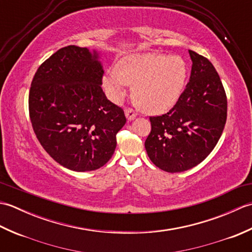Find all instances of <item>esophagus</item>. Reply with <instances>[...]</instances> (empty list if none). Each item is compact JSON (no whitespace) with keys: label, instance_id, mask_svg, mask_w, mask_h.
<instances>
[{"label":"esophagus","instance_id":"obj_1","mask_svg":"<svg viewBox=\"0 0 252 252\" xmlns=\"http://www.w3.org/2000/svg\"><path fill=\"white\" fill-rule=\"evenodd\" d=\"M125 112H126V119L129 120V121L133 120V119H134V118L137 116L136 112H135L134 110H133L132 108H126V109L125 110Z\"/></svg>","mask_w":252,"mask_h":252}]
</instances>
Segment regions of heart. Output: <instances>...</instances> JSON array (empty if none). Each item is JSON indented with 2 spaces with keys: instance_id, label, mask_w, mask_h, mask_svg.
I'll use <instances>...</instances> for the list:
<instances>
[{
  "instance_id": "heart-1",
  "label": "heart",
  "mask_w": 252,
  "mask_h": 252,
  "mask_svg": "<svg viewBox=\"0 0 252 252\" xmlns=\"http://www.w3.org/2000/svg\"><path fill=\"white\" fill-rule=\"evenodd\" d=\"M118 68L107 69L103 85L109 98L120 101L130 84L142 108L161 114L175 105L183 92L187 66L180 56L159 53L130 54L118 62Z\"/></svg>"
}]
</instances>
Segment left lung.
Listing matches in <instances>:
<instances>
[{"mask_svg": "<svg viewBox=\"0 0 252 252\" xmlns=\"http://www.w3.org/2000/svg\"><path fill=\"white\" fill-rule=\"evenodd\" d=\"M189 82L172 109L151 117L145 148L152 162L170 173L194 168L220 140L226 122L227 99L221 79L206 57L189 51Z\"/></svg>", "mask_w": 252, "mask_h": 252, "instance_id": "obj_1", "label": "left lung"}]
</instances>
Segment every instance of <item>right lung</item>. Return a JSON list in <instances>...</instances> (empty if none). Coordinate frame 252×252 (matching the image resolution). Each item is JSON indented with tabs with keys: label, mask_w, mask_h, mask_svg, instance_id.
<instances>
[{
	"label": "right lung",
	"mask_w": 252,
	"mask_h": 252,
	"mask_svg": "<svg viewBox=\"0 0 252 252\" xmlns=\"http://www.w3.org/2000/svg\"><path fill=\"white\" fill-rule=\"evenodd\" d=\"M96 51L69 45L37 69L29 93L32 127L46 153L77 172L103 167L126 125L122 108L101 89L104 69Z\"/></svg>",
	"instance_id": "add662e5"
}]
</instances>
